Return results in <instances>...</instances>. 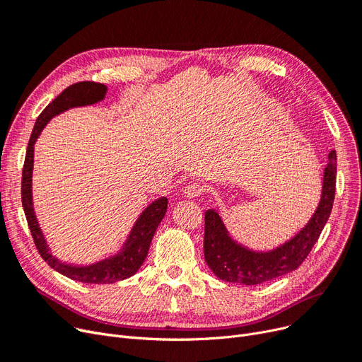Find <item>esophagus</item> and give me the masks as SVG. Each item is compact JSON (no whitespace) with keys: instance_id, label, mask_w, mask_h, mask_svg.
<instances>
[{"instance_id":"1","label":"esophagus","mask_w":362,"mask_h":362,"mask_svg":"<svg viewBox=\"0 0 362 362\" xmlns=\"http://www.w3.org/2000/svg\"><path fill=\"white\" fill-rule=\"evenodd\" d=\"M203 193H204V185L200 184V182H192V184H188V185L185 187V190H184V196L188 197V199L199 197V196H202Z\"/></svg>"}]
</instances>
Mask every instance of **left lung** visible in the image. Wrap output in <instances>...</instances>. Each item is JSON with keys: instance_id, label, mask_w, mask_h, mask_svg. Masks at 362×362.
<instances>
[{"instance_id": "left-lung-1", "label": "left lung", "mask_w": 362, "mask_h": 362, "mask_svg": "<svg viewBox=\"0 0 362 362\" xmlns=\"http://www.w3.org/2000/svg\"><path fill=\"white\" fill-rule=\"evenodd\" d=\"M336 151L329 154L324 170L322 194L313 219L290 242L268 253L250 252L228 237L219 215L214 209L204 212V259L218 279L246 286L261 284L298 269L313 250L329 219L336 193Z\"/></svg>"}]
</instances>
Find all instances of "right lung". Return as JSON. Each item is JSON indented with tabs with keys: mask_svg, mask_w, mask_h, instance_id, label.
Listing matches in <instances>:
<instances>
[{
	"mask_svg": "<svg viewBox=\"0 0 362 362\" xmlns=\"http://www.w3.org/2000/svg\"><path fill=\"white\" fill-rule=\"evenodd\" d=\"M106 91H107V87L105 83H98L93 81L76 82L71 85V87L63 90L38 116L28 143L23 170H22V204H23L28 226L33 238V243H35L41 257L51 268L66 275V277L81 283H90V284L116 283L131 277V275H134L136 271H139V268L143 265L147 256L154 231H156V228L159 227V223L163 219L168 208V199L165 197L153 202L141 214L139 221L135 222L128 242L124 246V250L117 256L110 257V259H106L103 262H98L95 265L81 267V268L71 267V265L59 262L56 257H53V255L48 252V247L44 242V237L41 234V230L38 227V222L35 215H33V208H32L30 177H32V165H33V144H35L38 135L45 127V124L54 115H59L60 112L69 107L93 105V103H97L105 98Z\"/></svg>",
	"mask_w": 362,
	"mask_h": 362,
	"instance_id": "1",
	"label": "right lung"
}]
</instances>
